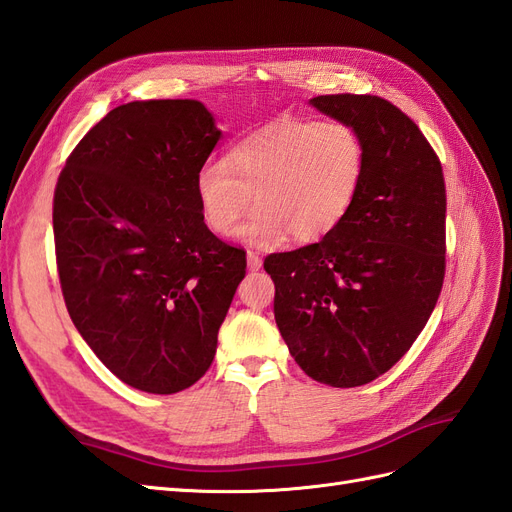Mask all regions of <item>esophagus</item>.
Returning <instances> with one entry per match:
<instances>
[{"label": "esophagus", "mask_w": 512, "mask_h": 512, "mask_svg": "<svg viewBox=\"0 0 512 512\" xmlns=\"http://www.w3.org/2000/svg\"><path fill=\"white\" fill-rule=\"evenodd\" d=\"M262 267V258L256 252H247V269L258 271Z\"/></svg>", "instance_id": "1"}]
</instances>
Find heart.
Instances as JSON below:
<instances>
[{
    "instance_id": "obj_1",
    "label": "heart",
    "mask_w": 512,
    "mask_h": 512,
    "mask_svg": "<svg viewBox=\"0 0 512 512\" xmlns=\"http://www.w3.org/2000/svg\"><path fill=\"white\" fill-rule=\"evenodd\" d=\"M365 175V147L344 121L282 119L247 134L220 162L196 173L194 194L205 226L230 237L254 211L241 237L271 245L318 243L346 220Z\"/></svg>"
}]
</instances>
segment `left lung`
Listing matches in <instances>:
<instances>
[{"label": "left lung", "instance_id": "obj_1", "mask_svg": "<svg viewBox=\"0 0 512 512\" xmlns=\"http://www.w3.org/2000/svg\"><path fill=\"white\" fill-rule=\"evenodd\" d=\"M359 132L365 175L329 237L271 254L277 329L316 382L350 389L386 374L438 303L446 271L442 164L416 123L378 96L309 100Z\"/></svg>", "mask_w": 512, "mask_h": 512}]
</instances>
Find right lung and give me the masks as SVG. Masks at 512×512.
Listing matches in <instances>:
<instances>
[{
	"instance_id": "obj_1",
	"label": "right lung",
	"mask_w": 512,
	"mask_h": 512,
	"mask_svg": "<svg viewBox=\"0 0 512 512\" xmlns=\"http://www.w3.org/2000/svg\"><path fill=\"white\" fill-rule=\"evenodd\" d=\"M220 136L196 100L121 104L81 138L55 185L68 314L138 391L179 393L205 376L245 277V250L213 235L194 194Z\"/></svg>"
}]
</instances>
